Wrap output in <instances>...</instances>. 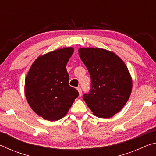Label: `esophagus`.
I'll use <instances>...</instances> for the list:
<instances>
[{
	"label": "esophagus",
	"mask_w": 156,
	"mask_h": 156,
	"mask_svg": "<svg viewBox=\"0 0 156 156\" xmlns=\"http://www.w3.org/2000/svg\"><path fill=\"white\" fill-rule=\"evenodd\" d=\"M77 90H78V93H79V96H81V95H82V89H81V88L80 87H78Z\"/></svg>",
	"instance_id": "esophagus-1"
}]
</instances>
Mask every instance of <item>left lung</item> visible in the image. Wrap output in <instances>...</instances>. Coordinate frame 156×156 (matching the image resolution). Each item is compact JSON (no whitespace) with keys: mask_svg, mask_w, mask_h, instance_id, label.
Listing matches in <instances>:
<instances>
[{"mask_svg":"<svg viewBox=\"0 0 156 156\" xmlns=\"http://www.w3.org/2000/svg\"><path fill=\"white\" fill-rule=\"evenodd\" d=\"M80 58L87 68L91 89L83 99L94 115L109 118L119 112L130 97L132 78L123 60L102 48H80Z\"/></svg>","mask_w":156,"mask_h":156,"instance_id":"left-lung-1","label":"left lung"}]
</instances>
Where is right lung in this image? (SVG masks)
I'll use <instances>...</instances> for the list:
<instances>
[{"label":"right lung","instance_id":"obj_1","mask_svg":"<svg viewBox=\"0 0 156 156\" xmlns=\"http://www.w3.org/2000/svg\"><path fill=\"white\" fill-rule=\"evenodd\" d=\"M73 51V47H65L41 55L26 76V99L34 112L44 120L61 119L78 96V91L69 85L66 69Z\"/></svg>","mask_w":156,"mask_h":156}]
</instances>
